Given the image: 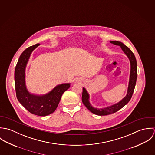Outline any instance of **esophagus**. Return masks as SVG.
<instances>
[{"label": "esophagus", "instance_id": "34e87169", "mask_svg": "<svg viewBox=\"0 0 155 155\" xmlns=\"http://www.w3.org/2000/svg\"><path fill=\"white\" fill-rule=\"evenodd\" d=\"M82 79H79V82H82Z\"/></svg>", "mask_w": 155, "mask_h": 155}]
</instances>
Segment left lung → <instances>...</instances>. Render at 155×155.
Instances as JSON below:
<instances>
[{
	"instance_id": "8db88e82",
	"label": "left lung",
	"mask_w": 155,
	"mask_h": 155,
	"mask_svg": "<svg viewBox=\"0 0 155 155\" xmlns=\"http://www.w3.org/2000/svg\"><path fill=\"white\" fill-rule=\"evenodd\" d=\"M110 42L115 45L120 46L123 52L126 54V55L128 57V58L130 60L131 69H130L129 84H128V87L127 90V94L122 100H120L117 103H116L113 105H111L110 106L103 108V109L94 108V107L92 106V105L90 104V102H89V95L88 92L87 91L86 89L83 88L82 96V103L91 112L98 116H105V115L110 114L119 110L120 109L124 107L130 101V100L132 97L134 88H135V86L136 84L137 78V61H136L135 57L133 54V52L131 51V49L120 42L110 41Z\"/></svg>"
}]
</instances>
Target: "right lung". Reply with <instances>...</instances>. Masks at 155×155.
Masks as SVG:
<instances>
[{"label": "right lung", "mask_w": 155, "mask_h": 155, "mask_svg": "<svg viewBox=\"0 0 155 155\" xmlns=\"http://www.w3.org/2000/svg\"><path fill=\"white\" fill-rule=\"evenodd\" d=\"M39 45L31 46L23 51L15 67L14 79L17 98L22 106L33 114L46 116L56 110L63 94L70 88V84L57 85L48 93L41 95L31 94L27 90L25 81V67L31 52Z\"/></svg>", "instance_id": "add662e5"}]
</instances>
